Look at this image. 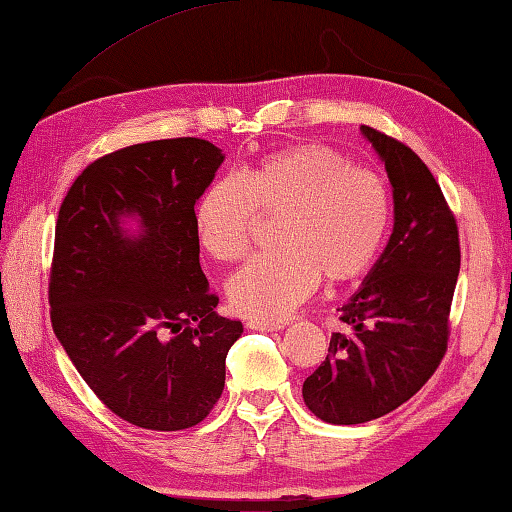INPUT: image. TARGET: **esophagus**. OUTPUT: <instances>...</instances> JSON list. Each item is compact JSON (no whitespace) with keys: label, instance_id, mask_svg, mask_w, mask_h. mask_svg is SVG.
<instances>
[{"label":"esophagus","instance_id":"esophagus-1","mask_svg":"<svg viewBox=\"0 0 512 512\" xmlns=\"http://www.w3.org/2000/svg\"><path fill=\"white\" fill-rule=\"evenodd\" d=\"M248 329L253 331H280L284 329V322H271V320H248Z\"/></svg>","mask_w":512,"mask_h":512}]
</instances>
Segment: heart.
<instances>
[{
  "label": "heart",
  "mask_w": 512,
  "mask_h": 512,
  "mask_svg": "<svg viewBox=\"0 0 512 512\" xmlns=\"http://www.w3.org/2000/svg\"><path fill=\"white\" fill-rule=\"evenodd\" d=\"M255 210L280 212L273 228L280 248L241 266L228 280V300L248 318L280 320L322 275L345 284L376 264L392 224V194L383 176L353 167L327 145H288L203 188L192 210L199 246L217 262H235L248 250Z\"/></svg>",
  "instance_id": "obj_1"
}]
</instances>
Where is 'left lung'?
<instances>
[{
	"mask_svg": "<svg viewBox=\"0 0 512 512\" xmlns=\"http://www.w3.org/2000/svg\"><path fill=\"white\" fill-rule=\"evenodd\" d=\"M392 183L394 230L365 282L340 306L347 333L304 380L309 410L333 425L374 421L421 389L448 349L461 250L439 183L410 147L367 125Z\"/></svg>",
	"mask_w": 512,
	"mask_h": 512,
	"instance_id": "left-lung-1",
	"label": "left lung"
}]
</instances>
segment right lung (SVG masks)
<instances>
[{
  "mask_svg": "<svg viewBox=\"0 0 512 512\" xmlns=\"http://www.w3.org/2000/svg\"><path fill=\"white\" fill-rule=\"evenodd\" d=\"M224 159L203 138L129 145L87 165L60 206L53 331L91 392L145 430L201 423L244 331L215 311L192 219Z\"/></svg>",
  "mask_w": 512,
  "mask_h": 512,
  "instance_id": "obj_1",
  "label": "right lung"
}]
</instances>
